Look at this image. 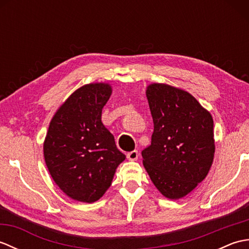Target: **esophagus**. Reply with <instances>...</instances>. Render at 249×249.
<instances>
[{"mask_svg":"<svg viewBox=\"0 0 249 249\" xmlns=\"http://www.w3.org/2000/svg\"><path fill=\"white\" fill-rule=\"evenodd\" d=\"M126 156H127V158L129 160H138V157H139V153H138V151H131V152H128L127 154H126Z\"/></svg>","mask_w":249,"mask_h":249,"instance_id":"esophagus-1","label":"esophagus"}]
</instances>
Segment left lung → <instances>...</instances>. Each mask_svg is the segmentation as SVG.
Returning a JSON list of instances; mask_svg holds the SVG:
<instances>
[{"label":"left lung","mask_w":249,"mask_h":249,"mask_svg":"<svg viewBox=\"0 0 249 249\" xmlns=\"http://www.w3.org/2000/svg\"><path fill=\"white\" fill-rule=\"evenodd\" d=\"M146 97L154 131L151 144L141 153L144 168L165 197L183 198L212 166V115L189 93L167 84H151Z\"/></svg>","instance_id":"obj_1"}]
</instances>
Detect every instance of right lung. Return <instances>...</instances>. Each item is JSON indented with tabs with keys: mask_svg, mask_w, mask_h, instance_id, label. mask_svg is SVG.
I'll return each mask as SVG.
<instances>
[{
	"mask_svg": "<svg viewBox=\"0 0 249 249\" xmlns=\"http://www.w3.org/2000/svg\"><path fill=\"white\" fill-rule=\"evenodd\" d=\"M110 95L106 83L78 89L56 111L46 136L44 155L52 178L68 197L81 202L102 197L126 157L102 123Z\"/></svg>",
	"mask_w": 249,
	"mask_h": 249,
	"instance_id": "add662e5",
	"label": "right lung"
}]
</instances>
